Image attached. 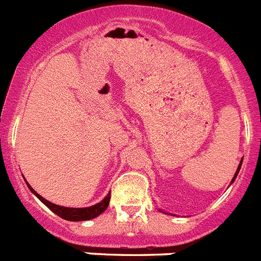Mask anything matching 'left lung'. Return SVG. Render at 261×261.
I'll use <instances>...</instances> for the list:
<instances>
[{"instance_id": "1", "label": "left lung", "mask_w": 261, "mask_h": 261, "mask_svg": "<svg viewBox=\"0 0 261 261\" xmlns=\"http://www.w3.org/2000/svg\"><path fill=\"white\" fill-rule=\"evenodd\" d=\"M241 166H242V161H241V163H239V166H238V168H237V172H235V175H234V177H232V180H231V183L232 181L235 180V177H237V175H238V172H239V170H241Z\"/></svg>"}]
</instances>
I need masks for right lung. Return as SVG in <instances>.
Wrapping results in <instances>:
<instances>
[{
    "label": "right lung",
    "mask_w": 261,
    "mask_h": 261,
    "mask_svg": "<svg viewBox=\"0 0 261 261\" xmlns=\"http://www.w3.org/2000/svg\"><path fill=\"white\" fill-rule=\"evenodd\" d=\"M27 187H29L31 192L40 200L41 202L44 205H47L48 208L53 212L55 214H57L59 217L64 218V220H68V221H89V220H93L95 217H98L99 214H102L103 212L107 209L108 204H110V199H111V192L106 196L105 199L102 200L98 204L93 205V206H89V208H65V206H60V205L53 204V202L48 201L45 200L44 197H41L38 192L32 190V187L30 186L29 183L26 181Z\"/></svg>",
    "instance_id": "obj_1"
}]
</instances>
